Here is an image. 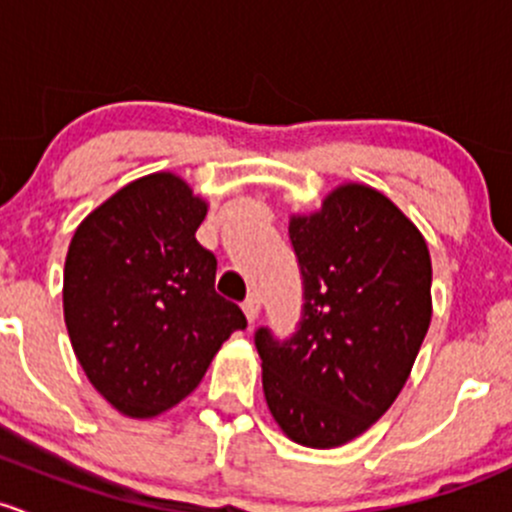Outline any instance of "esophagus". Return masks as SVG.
I'll return each instance as SVG.
<instances>
[{
  "label": "esophagus",
  "instance_id": "34e87169",
  "mask_svg": "<svg viewBox=\"0 0 512 512\" xmlns=\"http://www.w3.org/2000/svg\"><path fill=\"white\" fill-rule=\"evenodd\" d=\"M241 308H244V315L246 320H249V325H254L258 320V313H261V300H258V295H249Z\"/></svg>",
  "mask_w": 512,
  "mask_h": 512
}]
</instances>
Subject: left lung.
<instances>
[{"label": "left lung", "instance_id": "1", "mask_svg": "<svg viewBox=\"0 0 512 512\" xmlns=\"http://www.w3.org/2000/svg\"><path fill=\"white\" fill-rule=\"evenodd\" d=\"M288 236L303 276L291 340L256 330L263 394L283 434L310 449L347 444L399 397L431 323V256L402 209L340 184Z\"/></svg>", "mask_w": 512, "mask_h": 512}]
</instances>
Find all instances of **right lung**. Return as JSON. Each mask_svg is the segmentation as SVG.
I'll return each instance as SVG.
<instances>
[{
	"mask_svg": "<svg viewBox=\"0 0 512 512\" xmlns=\"http://www.w3.org/2000/svg\"><path fill=\"white\" fill-rule=\"evenodd\" d=\"M207 202L172 172L125 184L73 234L63 318L96 392L150 419L197 389L234 330L236 303L214 291L217 258L197 241Z\"/></svg>",
	"mask_w": 512,
	"mask_h": 512,
	"instance_id": "obj_1",
	"label": "right lung"
}]
</instances>
